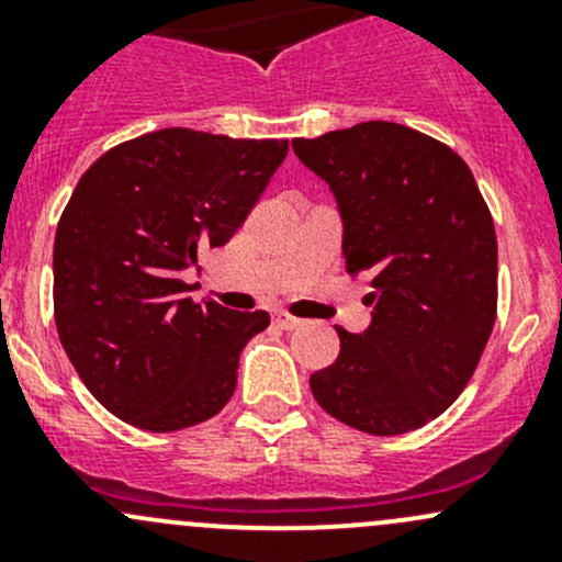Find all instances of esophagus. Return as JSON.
I'll list each match as a JSON object with an SVG mask.
<instances>
[{
  "label": "esophagus",
  "mask_w": 562,
  "mask_h": 562,
  "mask_svg": "<svg viewBox=\"0 0 562 562\" xmlns=\"http://www.w3.org/2000/svg\"><path fill=\"white\" fill-rule=\"evenodd\" d=\"M274 323L280 328H285V331H293V328L302 326V321H299V317H293V315H288V313H277L274 315Z\"/></svg>",
  "instance_id": "1"
}]
</instances>
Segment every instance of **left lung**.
Returning a JSON list of instances; mask_svg holds the SVG:
<instances>
[{"instance_id":"obj_1","label":"left lung","mask_w":562,"mask_h":562,"mask_svg":"<svg viewBox=\"0 0 562 562\" xmlns=\"http://www.w3.org/2000/svg\"><path fill=\"white\" fill-rule=\"evenodd\" d=\"M345 220V271L370 277L372 323L339 331V356L310 378L348 427L402 435L438 418L473 378L497 317V239L462 157L394 122L296 138Z\"/></svg>"}]
</instances>
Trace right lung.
Instances as JSON below:
<instances>
[{
    "mask_svg": "<svg viewBox=\"0 0 562 562\" xmlns=\"http://www.w3.org/2000/svg\"><path fill=\"white\" fill-rule=\"evenodd\" d=\"M288 140L166 127L108 149L54 239V317L83 386L122 422L173 432L217 416L263 310L192 302L181 271L245 225Z\"/></svg>",
    "mask_w": 562,
    "mask_h": 562,
    "instance_id": "right-lung-1",
    "label": "right lung"
}]
</instances>
